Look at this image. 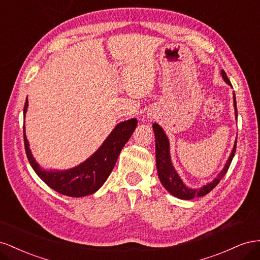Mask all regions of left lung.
<instances>
[{"label":"left lung","mask_w":260,"mask_h":260,"mask_svg":"<svg viewBox=\"0 0 260 260\" xmlns=\"http://www.w3.org/2000/svg\"><path fill=\"white\" fill-rule=\"evenodd\" d=\"M222 77L225 80V83L229 84L230 86H232L231 83L226 76V74L224 71H221ZM234 108H235V115L237 118V109H236V100H235V94H234ZM152 128L154 132V137H155V160H157V169H158V175L160 182L162 183L165 188L171 192V194L180 199H192L195 197H202L208 194L209 191H211L214 187L217 186L219 182L222 180V177L225 175L228 172V170L230 168V165H231L232 159L235 154V149H236V142L233 147V150L230 154L229 160L226 162V165L224 169L222 170L221 173L217 176V179H214L211 183L205 185L202 188H196V189H191L188 188L184 185L182 180L180 179V176L177 175L175 169L173 168L172 163H171V157H170V146H169V139L167 135L165 134V132L160 127L158 124H153Z\"/></svg>","instance_id":"obj_1"}]
</instances>
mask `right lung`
I'll return each mask as SVG.
<instances>
[{
    "label": "right lung",
    "instance_id": "add662e5",
    "mask_svg": "<svg viewBox=\"0 0 260 260\" xmlns=\"http://www.w3.org/2000/svg\"><path fill=\"white\" fill-rule=\"evenodd\" d=\"M28 100L24 107V115L27 111ZM137 126L136 118L122 122L106 139L99 149L81 165L66 171L48 172L42 170L34 159L24 131L25 150L29 163L40 179L52 189L70 197H83L93 194L107 181L115 166L124 145L132 136Z\"/></svg>",
    "mask_w": 260,
    "mask_h": 260
}]
</instances>
